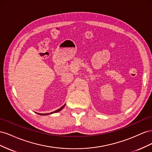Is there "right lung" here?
I'll list each match as a JSON object with an SVG mask.
<instances>
[{
	"mask_svg": "<svg viewBox=\"0 0 152 152\" xmlns=\"http://www.w3.org/2000/svg\"><path fill=\"white\" fill-rule=\"evenodd\" d=\"M65 105H63L62 107H61L59 109L57 110L56 111H54V112H53L50 113V114H52V113H56V112H59V111H61V110L64 108V107H65ZM38 113L39 115H49V113Z\"/></svg>",
	"mask_w": 152,
	"mask_h": 152,
	"instance_id": "1",
	"label": "right lung"
}]
</instances>
